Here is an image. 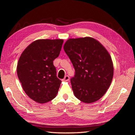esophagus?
<instances>
[{
  "label": "esophagus",
  "instance_id": "obj_1",
  "mask_svg": "<svg viewBox=\"0 0 135 135\" xmlns=\"http://www.w3.org/2000/svg\"><path fill=\"white\" fill-rule=\"evenodd\" d=\"M70 79V77L68 76H65L64 78L62 79V81H68Z\"/></svg>",
  "mask_w": 135,
  "mask_h": 135
}]
</instances>
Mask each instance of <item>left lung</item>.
I'll return each instance as SVG.
<instances>
[{
	"label": "left lung",
	"mask_w": 135,
	"mask_h": 135,
	"mask_svg": "<svg viewBox=\"0 0 135 135\" xmlns=\"http://www.w3.org/2000/svg\"><path fill=\"white\" fill-rule=\"evenodd\" d=\"M64 49L75 70L74 76L70 80L75 97L88 104L99 100L113 77V64L108 51L89 37L70 38Z\"/></svg>",
	"instance_id": "left-lung-1"
}]
</instances>
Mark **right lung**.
Segmentation results:
<instances>
[{"instance_id": "add662e5", "label": "right lung", "mask_w": 135, "mask_h": 135, "mask_svg": "<svg viewBox=\"0 0 135 135\" xmlns=\"http://www.w3.org/2000/svg\"><path fill=\"white\" fill-rule=\"evenodd\" d=\"M62 39H39L31 43L20 57L17 75L26 94L44 104L55 98L61 81L53 61L62 48Z\"/></svg>"}]
</instances>
